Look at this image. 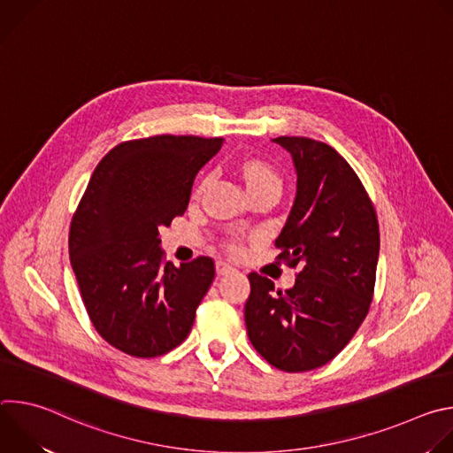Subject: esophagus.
<instances>
[{
  "instance_id": "34e87169",
  "label": "esophagus",
  "mask_w": 453,
  "mask_h": 453,
  "mask_svg": "<svg viewBox=\"0 0 453 453\" xmlns=\"http://www.w3.org/2000/svg\"><path fill=\"white\" fill-rule=\"evenodd\" d=\"M236 269L233 267V265H229V264H226V262H217V274L219 276H224V274H229V273H234Z\"/></svg>"
}]
</instances>
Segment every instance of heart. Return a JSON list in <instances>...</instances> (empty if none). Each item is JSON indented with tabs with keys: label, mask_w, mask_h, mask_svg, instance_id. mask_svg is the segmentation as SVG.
Instances as JSON below:
<instances>
[{
	"label": "heart",
	"mask_w": 453,
	"mask_h": 453,
	"mask_svg": "<svg viewBox=\"0 0 453 453\" xmlns=\"http://www.w3.org/2000/svg\"><path fill=\"white\" fill-rule=\"evenodd\" d=\"M242 175L249 189L267 186V184H280L278 173L264 161L260 159H249L242 165ZM203 184L197 188V193L201 191Z\"/></svg>",
	"instance_id": "heart-1"
}]
</instances>
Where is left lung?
<instances>
[{
	"instance_id": "8db88e82",
	"label": "left lung",
	"mask_w": 453,
	"mask_h": 453,
	"mask_svg": "<svg viewBox=\"0 0 453 453\" xmlns=\"http://www.w3.org/2000/svg\"><path fill=\"white\" fill-rule=\"evenodd\" d=\"M273 142L290 152L297 173L276 247L299 273L285 292L250 273L243 315L254 349L281 371L301 372L328 364L360 328L372 301L380 231L365 188L335 149L301 136Z\"/></svg>"
}]
</instances>
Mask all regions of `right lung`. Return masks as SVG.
Returning a JSON list of instances; mask_svg holds the SVG:
<instances>
[{
  "label": "right lung",
  "instance_id": "1",
  "mask_svg": "<svg viewBox=\"0 0 453 453\" xmlns=\"http://www.w3.org/2000/svg\"><path fill=\"white\" fill-rule=\"evenodd\" d=\"M224 138L123 142L95 168L70 227V260L95 330L116 349L154 358L191 332L215 280L211 257L165 262L159 229L184 215L193 179Z\"/></svg>",
  "mask_w": 453,
  "mask_h": 453
}]
</instances>
